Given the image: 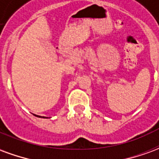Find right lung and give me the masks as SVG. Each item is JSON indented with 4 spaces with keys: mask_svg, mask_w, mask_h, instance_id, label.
Instances as JSON below:
<instances>
[{
    "mask_svg": "<svg viewBox=\"0 0 159 159\" xmlns=\"http://www.w3.org/2000/svg\"><path fill=\"white\" fill-rule=\"evenodd\" d=\"M35 115V114H34ZM35 116H36L37 117H42V118H48V117H42V116H38V115H35Z\"/></svg>",
    "mask_w": 159,
    "mask_h": 159,
    "instance_id": "1",
    "label": "right lung"
}]
</instances>
